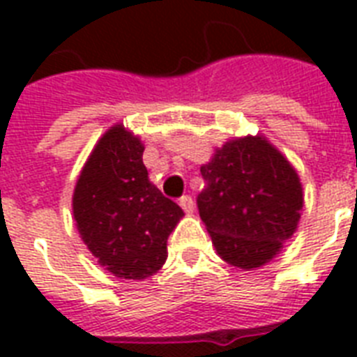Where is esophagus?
I'll return each instance as SVG.
<instances>
[{
	"mask_svg": "<svg viewBox=\"0 0 357 357\" xmlns=\"http://www.w3.org/2000/svg\"><path fill=\"white\" fill-rule=\"evenodd\" d=\"M179 206H181V209H183L185 213L195 211V200H192L190 196H181V198H179Z\"/></svg>",
	"mask_w": 357,
	"mask_h": 357,
	"instance_id": "obj_1",
	"label": "esophagus"
}]
</instances>
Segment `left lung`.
<instances>
[{
  "label": "left lung",
  "instance_id": "8db88e82",
  "mask_svg": "<svg viewBox=\"0 0 357 357\" xmlns=\"http://www.w3.org/2000/svg\"><path fill=\"white\" fill-rule=\"evenodd\" d=\"M200 172L196 206L218 255L241 268L268 263L298 226L304 198L294 168L263 137H244Z\"/></svg>",
  "mask_w": 357,
  "mask_h": 357
}]
</instances>
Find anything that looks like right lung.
I'll use <instances>...</instances> for the list:
<instances>
[{
  "mask_svg": "<svg viewBox=\"0 0 357 357\" xmlns=\"http://www.w3.org/2000/svg\"><path fill=\"white\" fill-rule=\"evenodd\" d=\"M144 146L122 126L103 135L74 190V218L98 263L144 280L167 261V238L183 211L150 183Z\"/></svg>",
  "mask_w": 357,
  "mask_h": 357,
  "instance_id": "obj_1",
  "label": "right lung"
}]
</instances>
